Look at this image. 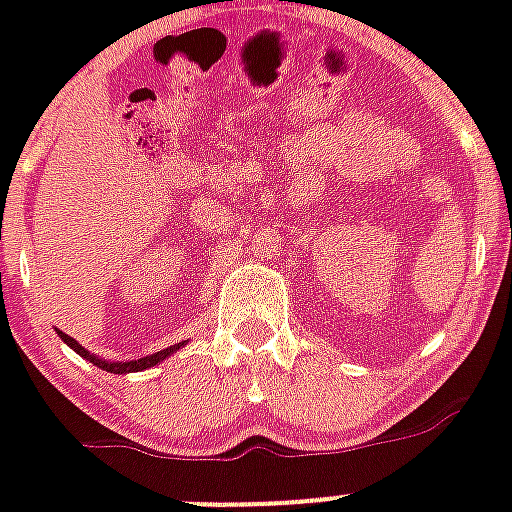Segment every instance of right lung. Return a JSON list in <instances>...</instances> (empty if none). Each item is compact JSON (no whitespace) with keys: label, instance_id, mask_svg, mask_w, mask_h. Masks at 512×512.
Segmentation results:
<instances>
[{"label":"right lung","instance_id":"obj_1","mask_svg":"<svg viewBox=\"0 0 512 512\" xmlns=\"http://www.w3.org/2000/svg\"><path fill=\"white\" fill-rule=\"evenodd\" d=\"M58 335L63 337V342H66L68 348H74L79 356H84L90 364H95L98 369H103V372H114V374H127V372H143V369H148V366H156L159 361H164L167 356H172L177 348H180V342L177 345H170V348H164L159 350V353H151V356H143L138 358V361H106V358H98V356H92L90 350L82 348L79 342L74 340V337H68L66 332H60L58 329Z\"/></svg>","mask_w":512,"mask_h":512}]
</instances>
